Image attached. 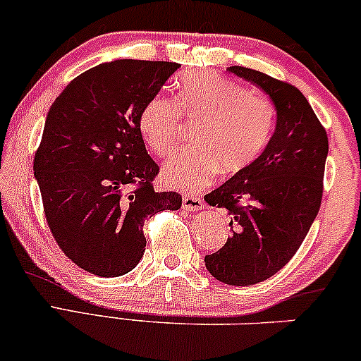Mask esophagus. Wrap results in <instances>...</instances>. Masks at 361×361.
Returning a JSON list of instances; mask_svg holds the SVG:
<instances>
[{"label": "esophagus", "mask_w": 361, "mask_h": 361, "mask_svg": "<svg viewBox=\"0 0 361 361\" xmlns=\"http://www.w3.org/2000/svg\"><path fill=\"white\" fill-rule=\"evenodd\" d=\"M204 207V200L200 197H194V195H185L182 199V209L184 210H200Z\"/></svg>", "instance_id": "34e87169"}]
</instances>
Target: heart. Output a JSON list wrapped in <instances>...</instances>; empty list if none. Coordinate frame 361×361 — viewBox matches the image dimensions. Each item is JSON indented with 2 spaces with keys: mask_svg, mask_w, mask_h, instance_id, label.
Segmentation results:
<instances>
[{
  "mask_svg": "<svg viewBox=\"0 0 361 361\" xmlns=\"http://www.w3.org/2000/svg\"><path fill=\"white\" fill-rule=\"evenodd\" d=\"M200 126L199 147L182 151L164 166V184L184 190L209 185L219 169L237 174L249 169L269 146L275 129V106L269 97L214 73L180 78L176 101L154 96L139 114V133L159 157H169L182 134V118Z\"/></svg>",
  "mask_w": 361,
  "mask_h": 361,
  "instance_id": "1",
  "label": "heart"
}]
</instances>
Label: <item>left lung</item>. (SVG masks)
<instances>
[{
    "label": "left lung",
    "instance_id": "8db88e82",
    "mask_svg": "<svg viewBox=\"0 0 361 361\" xmlns=\"http://www.w3.org/2000/svg\"><path fill=\"white\" fill-rule=\"evenodd\" d=\"M227 71L260 87L277 111L272 139L257 162L204 197L227 209L232 227L226 245L205 255V267L224 283L247 287L283 269L310 231L324 194L329 137L292 84L242 66Z\"/></svg>",
    "mask_w": 361,
    "mask_h": 361
}]
</instances>
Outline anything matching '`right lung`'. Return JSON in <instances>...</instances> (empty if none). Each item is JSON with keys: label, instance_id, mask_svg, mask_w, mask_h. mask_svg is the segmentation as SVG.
Listing matches in <instances>:
<instances>
[{"label": "right lung", "instance_id": "add662e5", "mask_svg": "<svg viewBox=\"0 0 361 361\" xmlns=\"http://www.w3.org/2000/svg\"><path fill=\"white\" fill-rule=\"evenodd\" d=\"M180 68L116 59L79 74L56 97L35 154L44 215L61 250L86 272L119 277L142 259L144 221L179 210L177 192H156L139 114Z\"/></svg>", "mask_w": 361, "mask_h": 361}]
</instances>
